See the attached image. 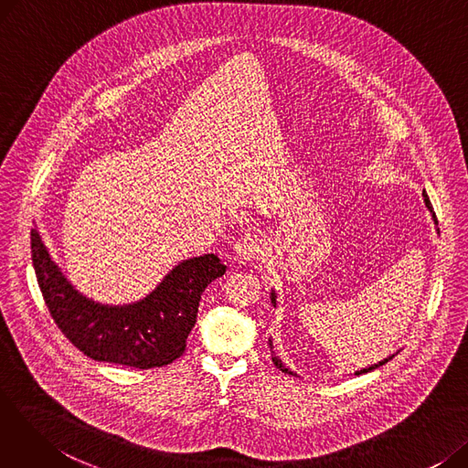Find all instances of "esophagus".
<instances>
[{
    "label": "esophagus",
    "mask_w": 468,
    "mask_h": 468,
    "mask_svg": "<svg viewBox=\"0 0 468 468\" xmlns=\"http://www.w3.org/2000/svg\"><path fill=\"white\" fill-rule=\"evenodd\" d=\"M265 252V242L260 235H247L235 244V258L239 261H252Z\"/></svg>",
    "instance_id": "34e87169"
}]
</instances>
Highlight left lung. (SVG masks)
<instances>
[{
    "mask_svg": "<svg viewBox=\"0 0 468 468\" xmlns=\"http://www.w3.org/2000/svg\"><path fill=\"white\" fill-rule=\"evenodd\" d=\"M423 197H425V205H427V208L432 212V218H434V224L438 226V219H436V214H434V210H432V205H431V201H429V197H427V193L423 191ZM440 233V231H438ZM271 303H273V307H277V293H275V290H271ZM269 347H271L273 349V341L271 339H269ZM273 353V351H271ZM392 356H395V355H392ZM392 356H388V358H385V360H381V362H378V364H374V366H367V367H364V370H360V372H355L356 376H360V374H366V372H372V370H376V367H379V366H383V364H387ZM273 364L279 367V370L281 372H284V374H288V376H293V372H290L288 370V367L281 362V358L279 356H275V353H273Z\"/></svg>",
    "mask_w": 468,
    "mask_h": 468,
    "instance_id": "8db88e82",
    "label": "left lung"
}]
</instances>
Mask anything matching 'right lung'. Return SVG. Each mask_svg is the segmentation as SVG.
Instances as JSON below:
<instances>
[{
	"label": "right lung",
	"instance_id": "add662e5",
	"mask_svg": "<svg viewBox=\"0 0 468 468\" xmlns=\"http://www.w3.org/2000/svg\"><path fill=\"white\" fill-rule=\"evenodd\" d=\"M30 239L37 284L60 332L92 360L138 370L166 366L184 355L201 293L226 273V265L214 254L189 258L140 302L106 305L73 288L36 228Z\"/></svg>",
	"mask_w": 468,
	"mask_h": 468
}]
</instances>
